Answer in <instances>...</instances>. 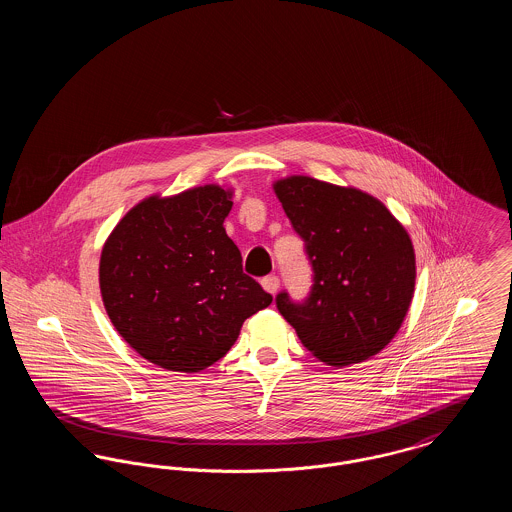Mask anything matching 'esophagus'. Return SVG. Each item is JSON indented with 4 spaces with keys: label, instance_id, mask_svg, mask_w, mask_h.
Wrapping results in <instances>:
<instances>
[{
    "label": "esophagus",
    "instance_id": "1",
    "mask_svg": "<svg viewBox=\"0 0 512 512\" xmlns=\"http://www.w3.org/2000/svg\"><path fill=\"white\" fill-rule=\"evenodd\" d=\"M261 284H263V288H265L268 293H276L278 292V288H280V280H278L276 274H268V276H265V278L261 280Z\"/></svg>",
    "mask_w": 512,
    "mask_h": 512
}]
</instances>
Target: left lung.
<instances>
[{"label":"left lung","instance_id":"8db88e82","mask_svg":"<svg viewBox=\"0 0 512 512\" xmlns=\"http://www.w3.org/2000/svg\"><path fill=\"white\" fill-rule=\"evenodd\" d=\"M293 230L305 242L313 286L303 301L276 295V307L322 363L355 365L397 334L414 292V249L382 201L309 176L274 184Z\"/></svg>","mask_w":512,"mask_h":512}]
</instances>
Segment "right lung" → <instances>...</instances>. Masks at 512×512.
<instances>
[{
	"instance_id": "obj_1",
	"label": "right lung",
	"mask_w": 512,
	"mask_h": 512,
	"mask_svg": "<svg viewBox=\"0 0 512 512\" xmlns=\"http://www.w3.org/2000/svg\"><path fill=\"white\" fill-rule=\"evenodd\" d=\"M230 192L147 197L103 245L99 288L124 341L153 365L199 372L222 359L272 295L242 268L222 226Z\"/></svg>"
}]
</instances>
